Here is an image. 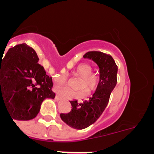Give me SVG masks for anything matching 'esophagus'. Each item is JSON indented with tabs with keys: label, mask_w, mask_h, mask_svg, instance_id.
Wrapping results in <instances>:
<instances>
[{
	"label": "esophagus",
	"mask_w": 154,
	"mask_h": 154,
	"mask_svg": "<svg viewBox=\"0 0 154 154\" xmlns=\"http://www.w3.org/2000/svg\"><path fill=\"white\" fill-rule=\"evenodd\" d=\"M55 99H56L57 101H59V100L62 99V98H61V96H59V95H56V96H55Z\"/></svg>",
	"instance_id": "obj_1"
}]
</instances>
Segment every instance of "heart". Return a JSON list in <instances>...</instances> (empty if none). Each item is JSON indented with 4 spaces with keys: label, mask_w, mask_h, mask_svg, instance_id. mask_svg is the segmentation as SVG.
Returning <instances> with one entry per match:
<instances>
[{
    "label": "heart",
    "mask_w": 154,
    "mask_h": 154,
    "mask_svg": "<svg viewBox=\"0 0 154 154\" xmlns=\"http://www.w3.org/2000/svg\"><path fill=\"white\" fill-rule=\"evenodd\" d=\"M92 68L89 63H81L77 65L73 70L72 74L75 77L79 78L75 83V89L79 91L69 89H62L58 91L62 97L74 99L81 97L84 92L91 94L97 89L100 82V77L96 72H92ZM67 77L65 75H59L55 78V83L57 86H65L68 85Z\"/></svg>",
    "instance_id": "b5f03b06"
}]
</instances>
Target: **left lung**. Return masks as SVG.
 I'll use <instances>...</instances> for the list:
<instances>
[{"label":"left lung","mask_w":154,"mask_h":154,"mask_svg":"<svg viewBox=\"0 0 154 154\" xmlns=\"http://www.w3.org/2000/svg\"><path fill=\"white\" fill-rule=\"evenodd\" d=\"M83 58L96 62L99 68L100 82L92 97L79 103L70 102L72 109L68 113H61V119L70 127L83 130L93 124L99 119L109 100L110 94L117 83L118 67L110 55L98 51H88Z\"/></svg>","instance_id":"1"}]
</instances>
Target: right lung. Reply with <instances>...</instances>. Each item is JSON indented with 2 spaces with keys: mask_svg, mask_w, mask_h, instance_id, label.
Instances as JSON below:
<instances>
[{
  "mask_svg": "<svg viewBox=\"0 0 154 154\" xmlns=\"http://www.w3.org/2000/svg\"><path fill=\"white\" fill-rule=\"evenodd\" d=\"M38 60L35 50L24 43L0 57V106L2 102L12 119H34L45 99H55L52 78Z\"/></svg>",
  "mask_w": 154,
  "mask_h": 154,
  "instance_id": "1",
  "label": "right lung"
}]
</instances>
